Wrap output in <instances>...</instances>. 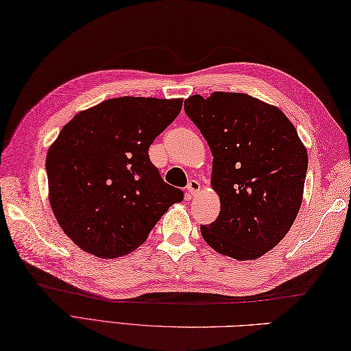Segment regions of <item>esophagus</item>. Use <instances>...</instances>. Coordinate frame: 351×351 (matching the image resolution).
<instances>
[{
    "label": "esophagus",
    "instance_id": "1",
    "mask_svg": "<svg viewBox=\"0 0 351 351\" xmlns=\"http://www.w3.org/2000/svg\"><path fill=\"white\" fill-rule=\"evenodd\" d=\"M186 191L189 192V195H191V196H195L196 193H198V192L201 191V184H199V182L191 180L189 183H187V186H186Z\"/></svg>",
    "mask_w": 351,
    "mask_h": 351
}]
</instances>
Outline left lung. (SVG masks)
Instances as JSON below:
<instances>
[{
	"label": "left lung",
	"mask_w": 351,
	"mask_h": 351,
	"mask_svg": "<svg viewBox=\"0 0 351 351\" xmlns=\"http://www.w3.org/2000/svg\"><path fill=\"white\" fill-rule=\"evenodd\" d=\"M184 111L208 143L220 196L219 216L201 225L202 238L234 259L259 258L283 240L301 208L308 156L295 126L245 93L193 95Z\"/></svg>",
	"instance_id": "8db88e82"
}]
</instances>
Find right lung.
I'll return each instance as SVG.
<instances>
[{"label": "right lung", "mask_w": 351, "mask_h": 351, "mask_svg": "<svg viewBox=\"0 0 351 351\" xmlns=\"http://www.w3.org/2000/svg\"><path fill=\"white\" fill-rule=\"evenodd\" d=\"M183 99L122 97L80 111L46 158L59 226L84 252L116 258L146 241L183 191L162 180L149 147Z\"/></svg>", "instance_id": "add662e5"}]
</instances>
